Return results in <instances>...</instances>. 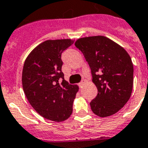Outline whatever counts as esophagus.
<instances>
[{
    "instance_id": "obj_1",
    "label": "esophagus",
    "mask_w": 148,
    "mask_h": 148,
    "mask_svg": "<svg viewBox=\"0 0 148 148\" xmlns=\"http://www.w3.org/2000/svg\"><path fill=\"white\" fill-rule=\"evenodd\" d=\"M85 83H86V80H82L81 82H80V84H79V86H80V88H82V87H83V86L84 85V84H85Z\"/></svg>"
}]
</instances>
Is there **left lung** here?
<instances>
[{"instance_id":"obj_1","label":"left lung","mask_w":148,"mask_h":148,"mask_svg":"<svg viewBox=\"0 0 148 148\" xmlns=\"http://www.w3.org/2000/svg\"><path fill=\"white\" fill-rule=\"evenodd\" d=\"M75 47L89 64L92 80L98 89L90 102L92 112L101 117L116 114L129 101L132 91L133 64L130 55L104 36L80 38Z\"/></svg>"}]
</instances>
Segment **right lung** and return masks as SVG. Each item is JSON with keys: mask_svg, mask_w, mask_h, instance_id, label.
<instances>
[{"mask_svg": "<svg viewBox=\"0 0 148 148\" xmlns=\"http://www.w3.org/2000/svg\"><path fill=\"white\" fill-rule=\"evenodd\" d=\"M73 43L71 39L43 42L31 52L22 70V87L31 105L40 116L56 122L71 115L78 91L77 86L64 80L62 71V53Z\"/></svg>", "mask_w": 148, "mask_h": 148, "instance_id": "obj_1", "label": "right lung"}]
</instances>
